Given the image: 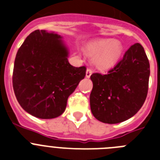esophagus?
<instances>
[{"instance_id": "obj_1", "label": "esophagus", "mask_w": 160, "mask_h": 160, "mask_svg": "<svg viewBox=\"0 0 160 160\" xmlns=\"http://www.w3.org/2000/svg\"><path fill=\"white\" fill-rule=\"evenodd\" d=\"M92 73H93L92 70H91V69H90V68H88V69L87 70V73H86V77L88 78H89L90 77V75L92 74Z\"/></svg>"}]
</instances>
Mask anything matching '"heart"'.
Returning <instances> with one entry per match:
<instances>
[{"mask_svg": "<svg viewBox=\"0 0 160 160\" xmlns=\"http://www.w3.org/2000/svg\"><path fill=\"white\" fill-rule=\"evenodd\" d=\"M122 46L114 39L94 41L87 46V52L95 56L94 63L100 69H108L116 64L122 53Z\"/></svg>", "mask_w": 160, "mask_h": 160, "instance_id": "1", "label": "heart"}]
</instances>
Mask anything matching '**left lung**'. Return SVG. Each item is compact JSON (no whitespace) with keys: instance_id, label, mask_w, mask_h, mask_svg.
<instances>
[{"instance_id":"left-lung-1","label":"left lung","mask_w":160,"mask_h":160,"mask_svg":"<svg viewBox=\"0 0 160 160\" xmlns=\"http://www.w3.org/2000/svg\"><path fill=\"white\" fill-rule=\"evenodd\" d=\"M150 64L139 43L131 46L123 58L106 74L90 76L93 115L104 123L122 122L134 116L146 100Z\"/></svg>"}]
</instances>
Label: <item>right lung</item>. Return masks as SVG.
Segmentation results:
<instances>
[{"label":"right lung","instance_id":"1","mask_svg":"<svg viewBox=\"0 0 160 160\" xmlns=\"http://www.w3.org/2000/svg\"><path fill=\"white\" fill-rule=\"evenodd\" d=\"M68 55L60 35L39 29L31 32L18 49L12 87L21 107L32 116H60L69 96L86 76V66H71Z\"/></svg>","mask_w":160,"mask_h":160}]
</instances>
